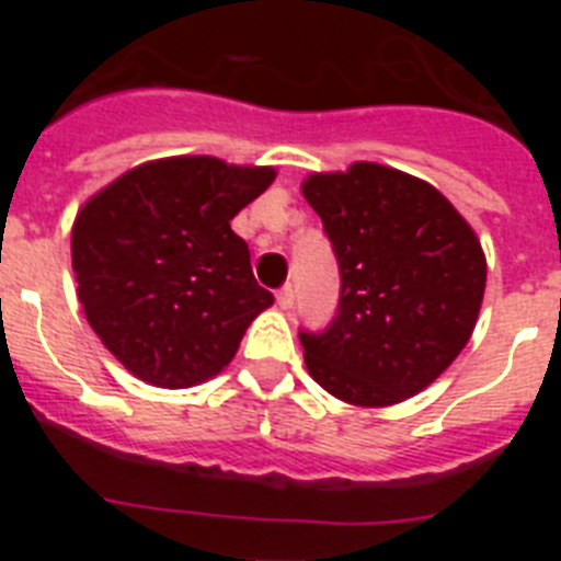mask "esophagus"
I'll return each mask as SVG.
<instances>
[{
  "instance_id": "1",
  "label": "esophagus",
  "mask_w": 561,
  "mask_h": 561,
  "mask_svg": "<svg viewBox=\"0 0 561 561\" xmlns=\"http://www.w3.org/2000/svg\"><path fill=\"white\" fill-rule=\"evenodd\" d=\"M277 306H280V309H291V306H295V286L286 284L277 289Z\"/></svg>"
}]
</instances>
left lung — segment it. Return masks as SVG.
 <instances>
[{"label": "left lung", "mask_w": 561, "mask_h": 561, "mask_svg": "<svg viewBox=\"0 0 561 561\" xmlns=\"http://www.w3.org/2000/svg\"><path fill=\"white\" fill-rule=\"evenodd\" d=\"M304 196L340 266L334 320L300 329L306 368L362 408L410 399L472 336L485 289L480 241L433 185L376 162L317 173Z\"/></svg>", "instance_id": "left-lung-1"}]
</instances>
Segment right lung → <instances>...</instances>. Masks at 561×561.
<instances>
[{"label":"right lung","mask_w":561,"mask_h":561,"mask_svg":"<svg viewBox=\"0 0 561 561\" xmlns=\"http://www.w3.org/2000/svg\"><path fill=\"white\" fill-rule=\"evenodd\" d=\"M272 180V168L173 157L123 173L78 213V300L134 376L191 388L230 365L247 325L275 300L230 221Z\"/></svg>","instance_id":"obj_1"}]
</instances>
